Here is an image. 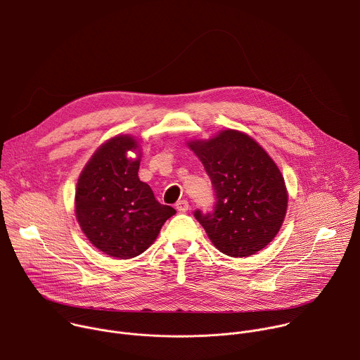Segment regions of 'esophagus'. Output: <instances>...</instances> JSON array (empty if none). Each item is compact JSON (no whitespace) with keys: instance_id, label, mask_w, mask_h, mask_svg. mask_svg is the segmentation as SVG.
Listing matches in <instances>:
<instances>
[{"instance_id":"1","label":"esophagus","mask_w":360,"mask_h":360,"mask_svg":"<svg viewBox=\"0 0 360 360\" xmlns=\"http://www.w3.org/2000/svg\"><path fill=\"white\" fill-rule=\"evenodd\" d=\"M176 210H178L179 212H188V211H189V203H188V200H185V199L178 200V202H176Z\"/></svg>"}]
</instances>
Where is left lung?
Segmentation results:
<instances>
[{
	"mask_svg": "<svg viewBox=\"0 0 360 360\" xmlns=\"http://www.w3.org/2000/svg\"><path fill=\"white\" fill-rule=\"evenodd\" d=\"M188 146L203 164L217 196L212 212H193L211 242L232 258L264 249L279 232L288 208L285 179L274 160L235 129Z\"/></svg>",
	"mask_w": 360,
	"mask_h": 360,
	"instance_id": "left-lung-1",
	"label": "left lung"
}]
</instances>
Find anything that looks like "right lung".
I'll list each match as a JSON object with an SVG mask.
<instances>
[{
    "label": "right lung",
    "mask_w": 360,
    "mask_h": 360,
    "mask_svg": "<svg viewBox=\"0 0 360 360\" xmlns=\"http://www.w3.org/2000/svg\"><path fill=\"white\" fill-rule=\"evenodd\" d=\"M138 141L118 135L102 143L82 169L75 192L77 221L101 252L129 259L146 250L176 211L160 203L150 186L139 181Z\"/></svg>",
    "instance_id": "right-lung-1"
}]
</instances>
